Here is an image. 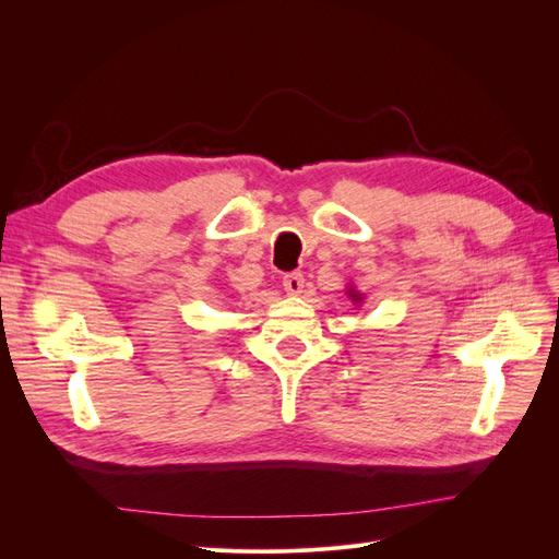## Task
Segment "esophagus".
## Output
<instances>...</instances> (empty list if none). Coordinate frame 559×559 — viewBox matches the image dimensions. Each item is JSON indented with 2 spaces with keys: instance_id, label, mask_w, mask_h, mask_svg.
Listing matches in <instances>:
<instances>
[{
  "instance_id": "obj_1",
  "label": "esophagus",
  "mask_w": 559,
  "mask_h": 559,
  "mask_svg": "<svg viewBox=\"0 0 559 559\" xmlns=\"http://www.w3.org/2000/svg\"><path fill=\"white\" fill-rule=\"evenodd\" d=\"M282 284H284L286 294L298 296V294H302V286H306V277H302L300 273H289V275H284Z\"/></svg>"
}]
</instances>
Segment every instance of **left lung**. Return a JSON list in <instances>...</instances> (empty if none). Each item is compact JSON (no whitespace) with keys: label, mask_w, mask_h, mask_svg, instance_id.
Returning a JSON list of instances; mask_svg holds the SVG:
<instances>
[{"label":"left lung","mask_w":559,"mask_h":559,"mask_svg":"<svg viewBox=\"0 0 559 559\" xmlns=\"http://www.w3.org/2000/svg\"><path fill=\"white\" fill-rule=\"evenodd\" d=\"M347 294H349V298H352L354 302H359V300H361V294H359V292H354L352 286H349V289H347Z\"/></svg>","instance_id":"obj_1"}]
</instances>
